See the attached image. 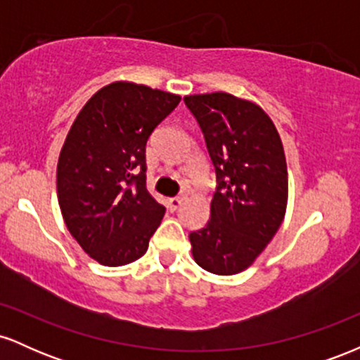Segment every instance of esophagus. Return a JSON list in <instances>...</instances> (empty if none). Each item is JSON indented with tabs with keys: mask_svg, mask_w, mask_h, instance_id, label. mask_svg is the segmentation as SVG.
<instances>
[{
	"mask_svg": "<svg viewBox=\"0 0 360 360\" xmlns=\"http://www.w3.org/2000/svg\"><path fill=\"white\" fill-rule=\"evenodd\" d=\"M181 206V198L179 196H174V198H169L167 200V208L171 210V212H176L177 208Z\"/></svg>",
	"mask_w": 360,
	"mask_h": 360,
	"instance_id": "34e87169",
	"label": "esophagus"
}]
</instances>
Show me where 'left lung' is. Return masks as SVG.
Wrapping results in <instances>:
<instances>
[{"label":"left lung","instance_id":"8db88e82","mask_svg":"<svg viewBox=\"0 0 360 360\" xmlns=\"http://www.w3.org/2000/svg\"><path fill=\"white\" fill-rule=\"evenodd\" d=\"M205 137L217 176L210 220L189 233L205 271L232 276L250 266L283 223L288 167L274 123L254 103L229 93L184 98Z\"/></svg>","mask_w":360,"mask_h":360}]
</instances>
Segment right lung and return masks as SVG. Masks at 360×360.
<instances>
[{"instance_id":"obj_1","label":"right lung","mask_w":360,"mask_h":360,"mask_svg":"<svg viewBox=\"0 0 360 360\" xmlns=\"http://www.w3.org/2000/svg\"><path fill=\"white\" fill-rule=\"evenodd\" d=\"M181 98L134 82L105 86L74 120L57 164L69 232L103 266L147 252L166 208L146 188L147 140Z\"/></svg>"}]
</instances>
